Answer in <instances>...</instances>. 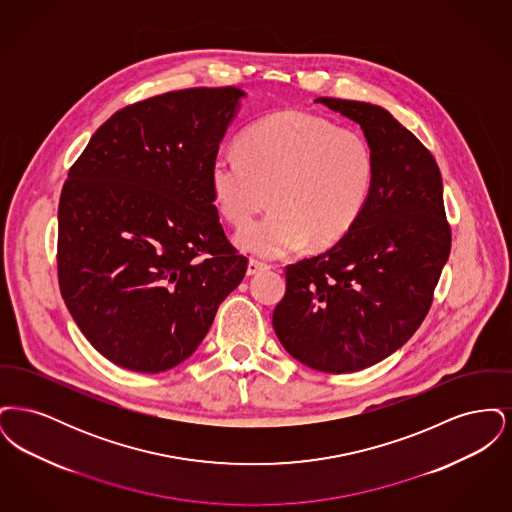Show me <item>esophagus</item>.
I'll return each instance as SVG.
<instances>
[{
  "instance_id": "esophagus-1",
  "label": "esophagus",
  "mask_w": 512,
  "mask_h": 512,
  "mask_svg": "<svg viewBox=\"0 0 512 512\" xmlns=\"http://www.w3.org/2000/svg\"><path fill=\"white\" fill-rule=\"evenodd\" d=\"M268 265H265L263 261H257V259H249L247 263V276H255L259 274L261 270H267Z\"/></svg>"
}]
</instances>
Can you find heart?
Returning <instances> with one entry per match:
<instances>
[{"label":"heart","mask_w":512,"mask_h":512,"mask_svg":"<svg viewBox=\"0 0 512 512\" xmlns=\"http://www.w3.org/2000/svg\"><path fill=\"white\" fill-rule=\"evenodd\" d=\"M374 180L365 138L307 111H280L245 130L240 149H222L209 167L220 213L242 226L236 245L267 259L307 244H336L361 219Z\"/></svg>","instance_id":"heart-1"}]
</instances>
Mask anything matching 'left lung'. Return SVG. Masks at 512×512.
Returning a JSON list of instances; mask_svg holds the SVG:
<instances>
[{
  "instance_id": "8db88e82",
  "label": "left lung",
  "mask_w": 512,
  "mask_h": 512,
  "mask_svg": "<svg viewBox=\"0 0 512 512\" xmlns=\"http://www.w3.org/2000/svg\"><path fill=\"white\" fill-rule=\"evenodd\" d=\"M357 122L374 157L361 219L317 257L286 268L272 315L284 349L322 372H357L411 340L451 251L438 163L390 111L318 98Z\"/></svg>"
}]
</instances>
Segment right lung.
Wrapping results in <instances>:
<instances>
[{"label": "right lung", "mask_w": 512, "mask_h": 512, "mask_svg": "<svg viewBox=\"0 0 512 512\" xmlns=\"http://www.w3.org/2000/svg\"><path fill=\"white\" fill-rule=\"evenodd\" d=\"M244 90L192 88L103 122L59 201V286L111 363L155 374L186 361L247 259L220 226L209 167Z\"/></svg>", "instance_id": "right-lung-1"}]
</instances>
